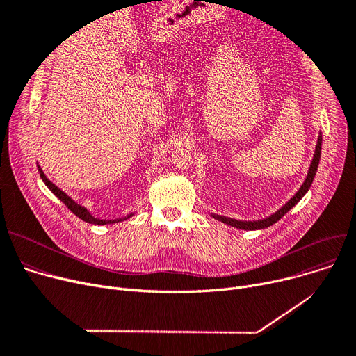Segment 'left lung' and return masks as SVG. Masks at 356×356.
Wrapping results in <instances>:
<instances>
[{
    "label": "left lung",
    "mask_w": 356,
    "mask_h": 356,
    "mask_svg": "<svg viewBox=\"0 0 356 356\" xmlns=\"http://www.w3.org/2000/svg\"><path fill=\"white\" fill-rule=\"evenodd\" d=\"M321 154H322V133H319V137H317V143H316V147H314V154H313V159H312V163H310V167H309V172H307V176L303 181V184L300 186V189H298L293 197H290L289 202H286L282 208L277 209L274 213H271L270 216L267 218H263V219H257V220H241V219H234V218H228V216H222V215H216V213H209L212 218L227 223V225H231L236 229H244V231H255V229H264V228H268L271 225H274V223L277 220L282 219L293 207H296V204L300 202V199L307 193V191L310 189V186L313 183V179L316 176V172H317V167H319V161H321Z\"/></svg>",
    "instance_id": "8db88e82"
}]
</instances>
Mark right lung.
<instances>
[{
    "label": "right lung",
    "instance_id": "right-lung-1",
    "mask_svg": "<svg viewBox=\"0 0 356 356\" xmlns=\"http://www.w3.org/2000/svg\"><path fill=\"white\" fill-rule=\"evenodd\" d=\"M37 168H39V175H40L43 183L49 188V191H50L56 197H59L74 215H76L78 218H81L82 220L88 222V223H93V225H109V223H117V222L125 220V219L131 218V216H133V215L136 213V212H129V213H127V215H124V216H121V218H114V219H101V218L93 216L85 207H82V204H79L78 202H74L67 193H65V192H63L62 189H59L58 186H56L54 183H51V181L46 177L44 172H43V168L40 167L39 163H37Z\"/></svg>",
    "mask_w": 356,
    "mask_h": 356
}]
</instances>
